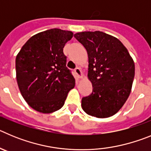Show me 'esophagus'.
Listing matches in <instances>:
<instances>
[{
	"mask_svg": "<svg viewBox=\"0 0 151 151\" xmlns=\"http://www.w3.org/2000/svg\"><path fill=\"white\" fill-rule=\"evenodd\" d=\"M74 71H75V73L77 75L78 78H82V76H82V71H81V69H80V68L76 67V69H75Z\"/></svg>",
	"mask_w": 151,
	"mask_h": 151,
	"instance_id": "esophagus-1",
	"label": "esophagus"
}]
</instances>
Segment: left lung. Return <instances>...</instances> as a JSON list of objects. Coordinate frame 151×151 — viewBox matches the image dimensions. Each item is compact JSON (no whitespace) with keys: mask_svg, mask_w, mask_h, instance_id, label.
<instances>
[{"mask_svg":"<svg viewBox=\"0 0 151 151\" xmlns=\"http://www.w3.org/2000/svg\"><path fill=\"white\" fill-rule=\"evenodd\" d=\"M74 37L88 52V76L93 87L90 95L82 97V109L97 118L112 116L131 93L134 61L118 38L103 32H82Z\"/></svg>","mask_w":151,"mask_h":151,"instance_id":"1","label":"left lung"}]
</instances>
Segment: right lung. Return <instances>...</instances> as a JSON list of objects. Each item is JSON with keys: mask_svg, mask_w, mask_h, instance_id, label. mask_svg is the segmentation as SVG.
Here are the masks:
<instances>
[{"mask_svg": "<svg viewBox=\"0 0 151 151\" xmlns=\"http://www.w3.org/2000/svg\"><path fill=\"white\" fill-rule=\"evenodd\" d=\"M70 31L51 29L31 37L16 58L17 80L21 94L36 111L50 113L64 105L75 86L66 67L63 47L73 38Z\"/></svg>", "mask_w": 151, "mask_h": 151, "instance_id": "obj_1", "label": "right lung"}]
</instances>
